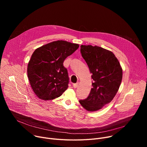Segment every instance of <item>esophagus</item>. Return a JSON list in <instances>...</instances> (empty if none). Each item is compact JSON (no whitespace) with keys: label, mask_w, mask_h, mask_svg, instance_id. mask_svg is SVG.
Instances as JSON below:
<instances>
[{"label":"esophagus","mask_w":147,"mask_h":147,"mask_svg":"<svg viewBox=\"0 0 147 147\" xmlns=\"http://www.w3.org/2000/svg\"><path fill=\"white\" fill-rule=\"evenodd\" d=\"M78 83H75V84H73V87H74V88H77V87H78Z\"/></svg>","instance_id":"1"}]
</instances>
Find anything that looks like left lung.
Instances as JSON below:
<instances>
[{
  "instance_id": "obj_1",
  "label": "left lung",
  "mask_w": 147,
  "mask_h": 147,
  "mask_svg": "<svg viewBox=\"0 0 147 147\" xmlns=\"http://www.w3.org/2000/svg\"><path fill=\"white\" fill-rule=\"evenodd\" d=\"M80 48L94 82L88 96L79 102L87 111H96L115 96L122 80V69L112 52L98 46L82 45Z\"/></svg>"
}]
</instances>
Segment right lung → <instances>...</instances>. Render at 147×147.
Returning a JSON list of instances; mask_svg holds the SVG:
<instances>
[{"instance_id":"right-lung-1","label":"right lung","mask_w":147,"mask_h":147,"mask_svg":"<svg viewBox=\"0 0 147 147\" xmlns=\"http://www.w3.org/2000/svg\"><path fill=\"white\" fill-rule=\"evenodd\" d=\"M78 47V44L60 40L34 52L28 65L27 74L32 89L39 98L53 99L67 90L69 77L63 61Z\"/></svg>"}]
</instances>
